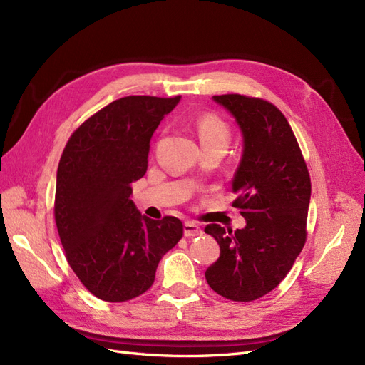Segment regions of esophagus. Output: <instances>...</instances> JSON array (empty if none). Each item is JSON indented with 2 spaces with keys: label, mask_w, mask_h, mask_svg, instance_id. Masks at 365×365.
Wrapping results in <instances>:
<instances>
[{
  "label": "esophagus",
  "mask_w": 365,
  "mask_h": 365,
  "mask_svg": "<svg viewBox=\"0 0 365 365\" xmlns=\"http://www.w3.org/2000/svg\"><path fill=\"white\" fill-rule=\"evenodd\" d=\"M202 235V228L197 225L193 220H187L184 224V236L185 237H195V236H201Z\"/></svg>",
  "instance_id": "esophagus-1"
}]
</instances>
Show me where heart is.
I'll return each instance as SVG.
<instances>
[{
  "mask_svg": "<svg viewBox=\"0 0 365 365\" xmlns=\"http://www.w3.org/2000/svg\"><path fill=\"white\" fill-rule=\"evenodd\" d=\"M197 134H200V140L204 146H222L227 148L231 130L227 121L220 118L217 114L207 113L197 120Z\"/></svg>",
  "mask_w": 365,
  "mask_h": 365,
  "instance_id": "1",
  "label": "heart"
}]
</instances>
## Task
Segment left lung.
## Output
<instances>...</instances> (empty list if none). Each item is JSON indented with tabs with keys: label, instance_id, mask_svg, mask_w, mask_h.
I'll return each mask as SVG.
<instances>
[{
	"label": "left lung",
	"instance_id": "8db88e82",
	"mask_svg": "<svg viewBox=\"0 0 365 365\" xmlns=\"http://www.w3.org/2000/svg\"><path fill=\"white\" fill-rule=\"evenodd\" d=\"M233 114L244 153L233 178V207L247 219L242 230L208 224L220 248L205 279L233 302L267 295L286 277L306 244L311 176L298 141L280 109L242 94L213 96Z\"/></svg>",
	"mask_w": 365,
	"mask_h": 365
}]
</instances>
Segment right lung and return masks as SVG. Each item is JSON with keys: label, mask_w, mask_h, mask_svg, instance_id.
Here are the masks:
<instances>
[{"label": "right lung", "mask_w": 365, "mask_h": 365, "mask_svg": "<svg viewBox=\"0 0 365 365\" xmlns=\"http://www.w3.org/2000/svg\"><path fill=\"white\" fill-rule=\"evenodd\" d=\"M180 98L121 97L85 120L62 152L54 220L71 269L103 302L145 294L182 237L178 217L141 216L130 200V184L148 170L153 132Z\"/></svg>", "instance_id": "right-lung-1"}]
</instances>
